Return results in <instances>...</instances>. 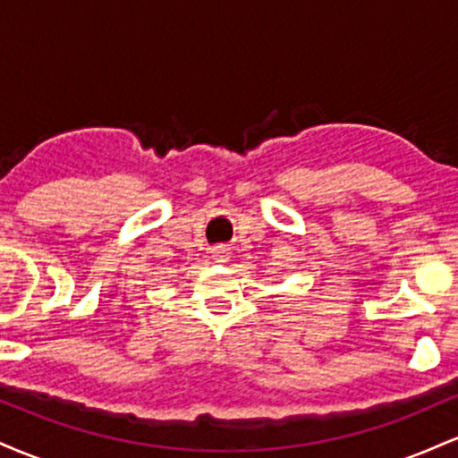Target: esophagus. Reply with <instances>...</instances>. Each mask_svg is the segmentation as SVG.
Listing matches in <instances>:
<instances>
[{"mask_svg": "<svg viewBox=\"0 0 458 458\" xmlns=\"http://www.w3.org/2000/svg\"><path fill=\"white\" fill-rule=\"evenodd\" d=\"M228 254L230 251L225 250V247H213L211 250V259L215 262H228Z\"/></svg>", "mask_w": 458, "mask_h": 458, "instance_id": "esophagus-1", "label": "esophagus"}]
</instances>
